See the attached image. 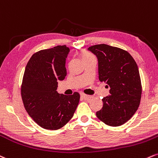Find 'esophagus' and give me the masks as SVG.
<instances>
[{"label":"esophagus","instance_id":"esophagus-1","mask_svg":"<svg viewBox=\"0 0 158 158\" xmlns=\"http://www.w3.org/2000/svg\"><path fill=\"white\" fill-rule=\"evenodd\" d=\"M81 96L83 98V99H85V100L90 99V98H92V97H91V96H89V95H87V94H84V93H81Z\"/></svg>","mask_w":158,"mask_h":158}]
</instances>
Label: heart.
I'll list each match as a JSON object with an SVG mask.
<instances>
[{
    "instance_id": "b5f03b06",
    "label": "heart",
    "mask_w": 158,
    "mask_h": 158,
    "mask_svg": "<svg viewBox=\"0 0 158 158\" xmlns=\"http://www.w3.org/2000/svg\"><path fill=\"white\" fill-rule=\"evenodd\" d=\"M81 57H82V59L83 60V61L87 60V59L91 58V57H93L94 56L92 55V54L88 52H83L81 54Z\"/></svg>"
}]
</instances>
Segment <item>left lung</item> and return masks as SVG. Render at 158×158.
<instances>
[{"instance_id": "8db88e82", "label": "left lung", "mask_w": 158, "mask_h": 158, "mask_svg": "<svg viewBox=\"0 0 158 158\" xmlns=\"http://www.w3.org/2000/svg\"><path fill=\"white\" fill-rule=\"evenodd\" d=\"M88 50L98 57L99 81L110 87V95L102 99L103 107L96 116L108 126L123 125L140 105L142 86L138 65L130 54L120 48L98 44Z\"/></svg>"}]
</instances>
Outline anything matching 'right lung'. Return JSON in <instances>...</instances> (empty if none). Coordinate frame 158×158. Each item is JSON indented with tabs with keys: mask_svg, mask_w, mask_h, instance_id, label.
Wrapping results in <instances>:
<instances>
[{
	"mask_svg": "<svg viewBox=\"0 0 158 158\" xmlns=\"http://www.w3.org/2000/svg\"><path fill=\"white\" fill-rule=\"evenodd\" d=\"M69 49L66 45L43 49L28 61L21 84V98L29 115L40 127L57 130L73 117L80 94L57 92V81L66 76L65 66Z\"/></svg>",
	"mask_w": 158,
	"mask_h": 158,
	"instance_id": "1",
	"label": "right lung"
}]
</instances>
